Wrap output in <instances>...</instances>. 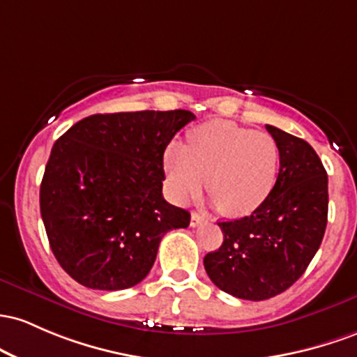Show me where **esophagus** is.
Listing matches in <instances>:
<instances>
[{
  "instance_id": "34e87169",
  "label": "esophagus",
  "mask_w": 357,
  "mask_h": 357,
  "mask_svg": "<svg viewBox=\"0 0 357 357\" xmlns=\"http://www.w3.org/2000/svg\"><path fill=\"white\" fill-rule=\"evenodd\" d=\"M202 222H204V219L200 218L197 212H192V215H190V226H192V227L200 226V224H202Z\"/></svg>"
}]
</instances>
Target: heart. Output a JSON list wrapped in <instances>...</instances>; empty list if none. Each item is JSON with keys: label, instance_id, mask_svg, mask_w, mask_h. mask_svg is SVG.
<instances>
[{"label": "heart", "instance_id": "heart-1", "mask_svg": "<svg viewBox=\"0 0 357 357\" xmlns=\"http://www.w3.org/2000/svg\"><path fill=\"white\" fill-rule=\"evenodd\" d=\"M280 151L273 138L234 123L211 121L189 133V146L170 143L165 172L172 195L195 197L207 190L226 215L243 218L265 202L278 175Z\"/></svg>", "mask_w": 357, "mask_h": 357}]
</instances>
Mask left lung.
<instances>
[{
    "mask_svg": "<svg viewBox=\"0 0 357 357\" xmlns=\"http://www.w3.org/2000/svg\"><path fill=\"white\" fill-rule=\"evenodd\" d=\"M280 151L278 177L246 218L218 222L221 248L204 268L215 287L243 300H266L290 288L317 253L327 226V172L305 139L266 125Z\"/></svg>",
    "mask_w": 357,
    "mask_h": 357,
    "instance_id": "8db88e82",
    "label": "left lung"
}]
</instances>
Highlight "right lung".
<instances>
[{"label": "right lung", "mask_w": 357, "mask_h": 357, "mask_svg": "<svg viewBox=\"0 0 357 357\" xmlns=\"http://www.w3.org/2000/svg\"><path fill=\"white\" fill-rule=\"evenodd\" d=\"M190 111L92 114L55 142L40 212L59 265L92 290H125L150 273L165 232L190 224L163 199V153Z\"/></svg>", "instance_id": "1"}]
</instances>
